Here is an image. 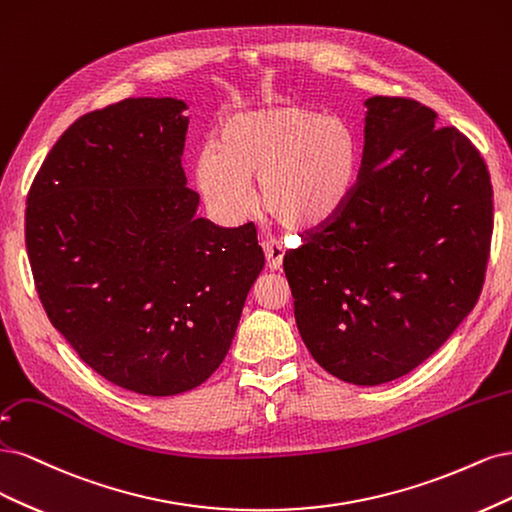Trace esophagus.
Returning a JSON list of instances; mask_svg holds the SVG:
<instances>
[{
    "mask_svg": "<svg viewBox=\"0 0 512 512\" xmlns=\"http://www.w3.org/2000/svg\"><path fill=\"white\" fill-rule=\"evenodd\" d=\"M263 251H266L268 270H272V272L280 270V266H283V259H285V246L278 240H266V244H263Z\"/></svg>",
    "mask_w": 512,
    "mask_h": 512,
    "instance_id": "34e87169",
    "label": "esophagus"
}]
</instances>
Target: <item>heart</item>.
<instances>
[{
	"label": "heart",
	"mask_w": 512,
	"mask_h": 512,
	"mask_svg": "<svg viewBox=\"0 0 512 512\" xmlns=\"http://www.w3.org/2000/svg\"><path fill=\"white\" fill-rule=\"evenodd\" d=\"M361 138L351 121L295 102L238 110L193 161L195 187L212 217L236 223L257 202L295 232L332 223L353 197Z\"/></svg>",
	"instance_id": "obj_1"
}]
</instances>
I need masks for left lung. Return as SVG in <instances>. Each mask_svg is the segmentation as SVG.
<instances>
[{"label":"left lung","mask_w":512,"mask_h":512,"mask_svg":"<svg viewBox=\"0 0 512 512\" xmlns=\"http://www.w3.org/2000/svg\"><path fill=\"white\" fill-rule=\"evenodd\" d=\"M364 157L338 217L285 255L300 336L344 383L395 381L474 308L493 229L485 161L415 100L364 102Z\"/></svg>","instance_id":"1"}]
</instances>
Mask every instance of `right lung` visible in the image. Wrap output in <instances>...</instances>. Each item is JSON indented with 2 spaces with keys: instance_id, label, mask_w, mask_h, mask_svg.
<instances>
[{
  "instance_id": "obj_1",
  "label": "right lung",
  "mask_w": 512,
  "mask_h": 512,
  "mask_svg": "<svg viewBox=\"0 0 512 512\" xmlns=\"http://www.w3.org/2000/svg\"><path fill=\"white\" fill-rule=\"evenodd\" d=\"M176 97H129L72 123L27 195L42 306L78 357L127 391L202 385L236 336L263 253L253 223L197 217Z\"/></svg>"
}]
</instances>
